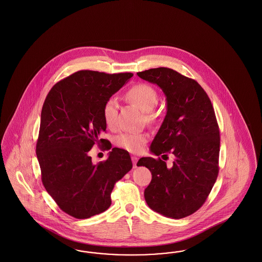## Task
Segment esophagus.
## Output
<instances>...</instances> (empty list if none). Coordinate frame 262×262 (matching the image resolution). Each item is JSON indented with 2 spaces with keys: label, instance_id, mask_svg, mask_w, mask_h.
Returning <instances> with one entry per match:
<instances>
[{
  "label": "esophagus",
  "instance_id": "1",
  "mask_svg": "<svg viewBox=\"0 0 262 262\" xmlns=\"http://www.w3.org/2000/svg\"><path fill=\"white\" fill-rule=\"evenodd\" d=\"M131 159H132V162H133L134 167H137V162H138V160H139V158H137V157H132Z\"/></svg>",
  "mask_w": 262,
  "mask_h": 262
}]
</instances>
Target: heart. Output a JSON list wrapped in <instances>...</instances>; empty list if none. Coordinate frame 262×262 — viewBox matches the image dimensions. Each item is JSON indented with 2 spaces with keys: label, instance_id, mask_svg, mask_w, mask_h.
I'll list each match as a JSON object with an SVG mask.
<instances>
[{
  "label": "heart",
  "instance_id": "b5f03b06",
  "mask_svg": "<svg viewBox=\"0 0 262 262\" xmlns=\"http://www.w3.org/2000/svg\"><path fill=\"white\" fill-rule=\"evenodd\" d=\"M126 98L143 113H146L148 119H154L152 111L159 102V95L152 86L147 83H138L126 93ZM102 115L106 126L114 128L116 124L117 116V102L114 98H111L104 103ZM148 140V135L144 133H121L115 138V143L118 147L124 148L128 151L140 152L145 147Z\"/></svg>",
  "mask_w": 262,
  "mask_h": 262
}]
</instances>
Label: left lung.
I'll return each mask as SVG.
<instances>
[{
	"label": "left lung",
	"instance_id": "left-lung-1",
	"mask_svg": "<svg viewBox=\"0 0 262 262\" xmlns=\"http://www.w3.org/2000/svg\"><path fill=\"white\" fill-rule=\"evenodd\" d=\"M137 75L157 84L166 97V115L149 150L171 152L174 161L142 158L138 166L151 172L145 190L149 208L173 219L189 216L205 204L218 175L220 137L213 106L202 86L167 68Z\"/></svg>",
	"mask_w": 262,
	"mask_h": 262
}]
</instances>
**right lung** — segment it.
Masks as SVG:
<instances>
[{"instance_id":"right-lung-1","label":"right lung","mask_w":262,"mask_h":262,"mask_svg":"<svg viewBox=\"0 0 262 262\" xmlns=\"http://www.w3.org/2000/svg\"><path fill=\"white\" fill-rule=\"evenodd\" d=\"M132 76L80 70L57 83L46 98L36 155L47 192L70 216L85 219L105 211L114 184L132 168L122 148H113L97 164L88 155L102 143L104 103Z\"/></svg>"}]
</instances>
